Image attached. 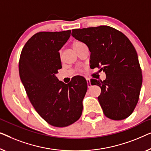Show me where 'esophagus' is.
I'll list each match as a JSON object with an SVG mask.
<instances>
[{
    "mask_svg": "<svg viewBox=\"0 0 151 151\" xmlns=\"http://www.w3.org/2000/svg\"><path fill=\"white\" fill-rule=\"evenodd\" d=\"M86 81H87V83H88V88H90V87L92 86V85H91V83H90V80L89 79V78H87Z\"/></svg>",
    "mask_w": 151,
    "mask_h": 151,
    "instance_id": "esophagus-1",
    "label": "esophagus"
}]
</instances>
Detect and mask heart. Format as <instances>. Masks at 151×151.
Wrapping results in <instances>:
<instances>
[{"mask_svg": "<svg viewBox=\"0 0 151 151\" xmlns=\"http://www.w3.org/2000/svg\"><path fill=\"white\" fill-rule=\"evenodd\" d=\"M83 44H84L83 42H79V41H75L74 42L73 44H72V46H73V49L76 50V51H77V50L78 48H80V46H81ZM78 72H80V73H81L82 72V70H78Z\"/></svg>", "mask_w": 151, "mask_h": 151, "instance_id": "1", "label": "heart"}]
</instances>
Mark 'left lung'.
Instances as JSON below:
<instances>
[{"label": "left lung", "instance_id": "8db88e82", "mask_svg": "<svg viewBox=\"0 0 151 151\" xmlns=\"http://www.w3.org/2000/svg\"><path fill=\"white\" fill-rule=\"evenodd\" d=\"M72 35L88 46L90 66L106 74L103 81L92 78L101 89L98 97L106 117L128 118L136 107L142 83V70L134 46L124 33L111 27L73 29Z\"/></svg>", "mask_w": 151, "mask_h": 151}]
</instances>
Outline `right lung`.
Masks as SVG:
<instances>
[{
  "label": "right lung",
  "mask_w": 151,
  "mask_h": 151,
  "mask_svg": "<svg viewBox=\"0 0 151 151\" xmlns=\"http://www.w3.org/2000/svg\"><path fill=\"white\" fill-rule=\"evenodd\" d=\"M70 33H35L25 44L19 60L20 77L29 101L46 122L56 127L69 126L79 119L88 90L83 76L65 84L55 76L62 68L59 50Z\"/></svg>",
  "instance_id": "obj_1"
}]
</instances>
